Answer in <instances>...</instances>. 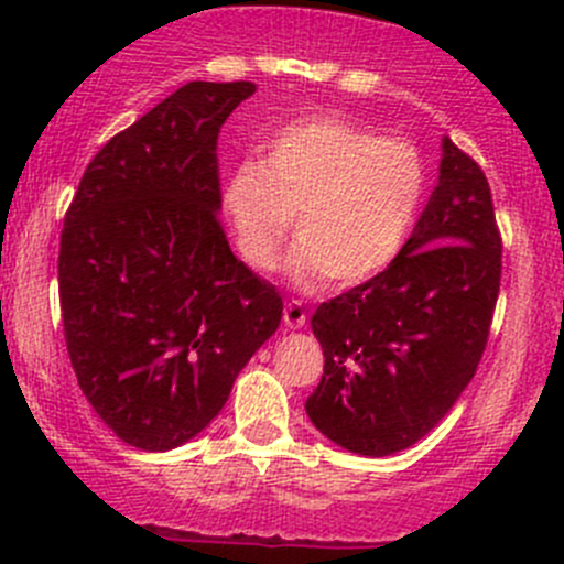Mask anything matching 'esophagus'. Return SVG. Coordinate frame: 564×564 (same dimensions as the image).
<instances>
[{
	"label": "esophagus",
	"mask_w": 564,
	"mask_h": 564,
	"mask_svg": "<svg viewBox=\"0 0 564 564\" xmlns=\"http://www.w3.org/2000/svg\"><path fill=\"white\" fill-rule=\"evenodd\" d=\"M283 324H286L289 329L305 327V308H303V303H297V300L286 303V308H283Z\"/></svg>",
	"instance_id": "obj_1"
}]
</instances>
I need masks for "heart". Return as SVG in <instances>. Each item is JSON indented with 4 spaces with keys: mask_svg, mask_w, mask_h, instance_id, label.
Here are the masks:
<instances>
[{
    "mask_svg": "<svg viewBox=\"0 0 564 564\" xmlns=\"http://www.w3.org/2000/svg\"><path fill=\"white\" fill-rule=\"evenodd\" d=\"M417 147L377 130L314 113L278 128L224 182V215L248 267L278 264L297 215L300 240L289 256L294 283L314 289L333 278L357 286L401 256L425 198Z\"/></svg>",
    "mask_w": 564,
    "mask_h": 564,
    "instance_id": "heart-1",
    "label": "heart"
}]
</instances>
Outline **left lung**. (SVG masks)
Returning a JSON list of instances; mask_svg holds the SVG:
<instances>
[{
  "mask_svg": "<svg viewBox=\"0 0 564 564\" xmlns=\"http://www.w3.org/2000/svg\"><path fill=\"white\" fill-rule=\"evenodd\" d=\"M502 278L482 169L442 139L440 182L401 256L316 308L324 377L311 423L344 451L382 458L423 440L480 362Z\"/></svg>",
  "mask_w": 564,
  "mask_h": 564,
  "instance_id": "1",
  "label": "left lung"
}]
</instances>
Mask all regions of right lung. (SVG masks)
Instances as JSON below:
<instances>
[{
	"mask_svg": "<svg viewBox=\"0 0 564 564\" xmlns=\"http://www.w3.org/2000/svg\"><path fill=\"white\" fill-rule=\"evenodd\" d=\"M253 82H191L113 135L84 172L59 242L78 388L130 447L202 434L278 329L283 300L220 226L218 133Z\"/></svg>",
	"mask_w": 564,
	"mask_h": 564,
	"instance_id": "obj_1",
	"label": "right lung"
}]
</instances>
